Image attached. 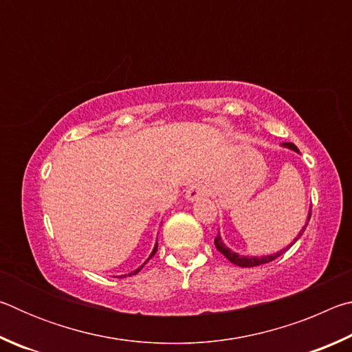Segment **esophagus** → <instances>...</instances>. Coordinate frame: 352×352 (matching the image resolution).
<instances>
[{
  "label": "esophagus",
  "instance_id": "1",
  "mask_svg": "<svg viewBox=\"0 0 352 352\" xmlns=\"http://www.w3.org/2000/svg\"><path fill=\"white\" fill-rule=\"evenodd\" d=\"M205 194H208V188L206 184L204 183H195V184H190L186 190V199L189 201H195L199 200L200 197H204Z\"/></svg>",
  "mask_w": 352,
  "mask_h": 352
}]
</instances>
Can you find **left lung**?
<instances>
[{
  "mask_svg": "<svg viewBox=\"0 0 352 352\" xmlns=\"http://www.w3.org/2000/svg\"><path fill=\"white\" fill-rule=\"evenodd\" d=\"M283 146L284 147H289V148H292V151H295V152H300V151H298V147L294 144V142H284ZM309 220H311V211H309L307 222H309ZM307 222H306V226H307ZM306 226L301 230V233L295 237V241L292 242V243H295L298 239H300L301 234H302V231L306 230ZM214 243H216V248L225 256L226 259H228L230 262H233V264H236V265H239V267H256V265L267 264V262H272V261H275L276 258H279V256H281L285 252V250H287L289 247H292V243H290L287 248L281 250V252H279V253L269 254V256H261V258H258V256H241V254H237L234 252H231V250L222 242V239H220V234L216 236V239H214Z\"/></svg>",
  "mask_w": 352,
  "mask_h": 352,
  "instance_id": "1",
  "label": "left lung"
}]
</instances>
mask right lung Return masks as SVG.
I'll use <instances>...</instances> for the list:
<instances>
[{
  "mask_svg": "<svg viewBox=\"0 0 352 352\" xmlns=\"http://www.w3.org/2000/svg\"><path fill=\"white\" fill-rule=\"evenodd\" d=\"M157 250H158V242H157V243H155V247H153V250H152V253H151V256H148V259H151V258H152V256H153L155 253H157ZM148 259H147V261H148ZM147 261H146V262H147ZM146 262H144V264H146ZM144 264H142V265L140 267V269H136V270H133L132 273H129V276H130V275H136V273H138V272H140V270L142 269V267H144ZM121 276H127V275H121Z\"/></svg>",
  "mask_w": 352,
  "mask_h": 352,
  "instance_id": "add662e5",
  "label": "right lung"
}]
</instances>
